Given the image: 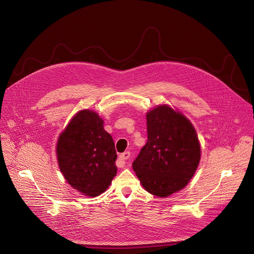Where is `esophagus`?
<instances>
[{"instance_id": "34e87169", "label": "esophagus", "mask_w": 254, "mask_h": 254, "mask_svg": "<svg viewBox=\"0 0 254 254\" xmlns=\"http://www.w3.org/2000/svg\"><path fill=\"white\" fill-rule=\"evenodd\" d=\"M129 156H130V153L129 152H125V153H123V154H121L120 155V160H122L123 161V166H121V167H125V165H126V160H127L128 158H129Z\"/></svg>"}]
</instances>
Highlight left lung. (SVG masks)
Here are the masks:
<instances>
[{
	"instance_id": "8db88e82",
	"label": "left lung",
	"mask_w": 254,
	"mask_h": 254,
	"mask_svg": "<svg viewBox=\"0 0 254 254\" xmlns=\"http://www.w3.org/2000/svg\"><path fill=\"white\" fill-rule=\"evenodd\" d=\"M148 141L132 163L142 187L168 197L187 186L201 158V147L191 122L167 104L147 113Z\"/></svg>"
}]
</instances>
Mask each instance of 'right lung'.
<instances>
[{
  "mask_svg": "<svg viewBox=\"0 0 254 254\" xmlns=\"http://www.w3.org/2000/svg\"><path fill=\"white\" fill-rule=\"evenodd\" d=\"M56 154L68 184L85 196L102 194L117 175L114 139L93 111L82 110L70 120L58 137Z\"/></svg>",
  "mask_w": 254,
  "mask_h": 254,
  "instance_id": "1",
  "label": "right lung"
}]
</instances>
